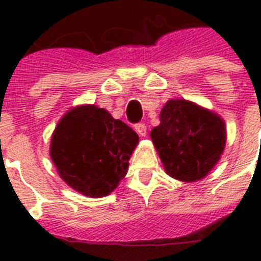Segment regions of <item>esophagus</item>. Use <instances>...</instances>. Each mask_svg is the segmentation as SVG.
<instances>
[{
  "instance_id": "obj_1",
  "label": "esophagus",
  "mask_w": 261,
  "mask_h": 261,
  "mask_svg": "<svg viewBox=\"0 0 261 261\" xmlns=\"http://www.w3.org/2000/svg\"><path fill=\"white\" fill-rule=\"evenodd\" d=\"M135 130H136L137 135L140 137H144L147 135V126H145L144 122H139V124L135 125Z\"/></svg>"
}]
</instances>
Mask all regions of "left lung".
Wrapping results in <instances>:
<instances>
[{"mask_svg": "<svg viewBox=\"0 0 261 261\" xmlns=\"http://www.w3.org/2000/svg\"><path fill=\"white\" fill-rule=\"evenodd\" d=\"M151 139L166 172L183 182L205 178L220 160L226 132L224 121L186 99H171L160 113Z\"/></svg>", "mask_w": 261, "mask_h": 261, "instance_id": "8db88e82", "label": "left lung"}]
</instances>
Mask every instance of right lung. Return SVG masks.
<instances>
[{
  "instance_id": "right-lung-1",
  "label": "right lung",
  "mask_w": 261,
  "mask_h": 261,
  "mask_svg": "<svg viewBox=\"0 0 261 261\" xmlns=\"http://www.w3.org/2000/svg\"><path fill=\"white\" fill-rule=\"evenodd\" d=\"M139 136L94 105L70 110L56 126L51 159L64 182L83 195L105 197L128 172Z\"/></svg>"
}]
</instances>
